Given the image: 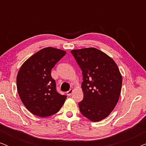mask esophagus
I'll list each match as a JSON object with an SVG mask.
<instances>
[{"mask_svg":"<svg viewBox=\"0 0 146 146\" xmlns=\"http://www.w3.org/2000/svg\"><path fill=\"white\" fill-rule=\"evenodd\" d=\"M72 92H73V90L70 89V90H68V91L67 92L66 94H67L68 96H70L72 94Z\"/></svg>","mask_w":146,"mask_h":146,"instance_id":"obj_1","label":"esophagus"}]
</instances>
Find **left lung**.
Segmentation results:
<instances>
[{
  "mask_svg": "<svg viewBox=\"0 0 146 146\" xmlns=\"http://www.w3.org/2000/svg\"><path fill=\"white\" fill-rule=\"evenodd\" d=\"M82 70L84 98L78 106L84 116L99 121L114 109L120 95L122 77L114 61L95 48L72 50Z\"/></svg>",
  "mask_w": 146,
  "mask_h": 146,
  "instance_id": "left-lung-1",
  "label": "left lung"
}]
</instances>
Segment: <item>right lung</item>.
<instances>
[{"label":"right lung","instance_id":"obj_1","mask_svg":"<svg viewBox=\"0 0 146 146\" xmlns=\"http://www.w3.org/2000/svg\"><path fill=\"white\" fill-rule=\"evenodd\" d=\"M66 52L47 47L37 52L22 65L17 77V90L25 107L34 115L44 117L57 113L66 96L57 92L51 70Z\"/></svg>","mask_w":146,"mask_h":146}]
</instances>
